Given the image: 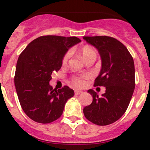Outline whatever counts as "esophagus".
Returning a JSON list of instances; mask_svg holds the SVG:
<instances>
[{"label": "esophagus", "mask_w": 150, "mask_h": 150, "mask_svg": "<svg viewBox=\"0 0 150 150\" xmlns=\"http://www.w3.org/2000/svg\"><path fill=\"white\" fill-rule=\"evenodd\" d=\"M81 93H83V91H78V90L75 91V95H79V94Z\"/></svg>", "instance_id": "34e87169"}]
</instances>
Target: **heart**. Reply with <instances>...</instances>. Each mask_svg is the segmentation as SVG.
Wrapping results in <instances>:
<instances>
[{
  "label": "heart",
  "instance_id": "1",
  "mask_svg": "<svg viewBox=\"0 0 150 150\" xmlns=\"http://www.w3.org/2000/svg\"><path fill=\"white\" fill-rule=\"evenodd\" d=\"M80 53H81L82 56H83V59L85 61L87 59H88V58H91V57H95L96 58L97 56L96 52L95 51L94 49H92L90 46H84L81 50V51H80ZM71 54H72V51L68 50L64 55L63 59H62V64H66L67 63L69 59L71 58ZM90 75L88 74L75 75V76H73L72 78H71V82H72V84L75 87L81 88V87H83L86 85V79H88Z\"/></svg>",
  "mask_w": 150,
  "mask_h": 150
}]
</instances>
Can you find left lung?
<instances>
[{"instance_id":"1","label":"left lung","mask_w":150,"mask_h":150,"mask_svg":"<svg viewBox=\"0 0 150 150\" xmlns=\"http://www.w3.org/2000/svg\"><path fill=\"white\" fill-rule=\"evenodd\" d=\"M98 50L101 58V70L94 86L106 87L105 93L98 97L96 91L88 90L93 100L83 109L85 117L98 125H107L124 114L135 88L133 58L124 44L108 36L83 37Z\"/></svg>"}]
</instances>
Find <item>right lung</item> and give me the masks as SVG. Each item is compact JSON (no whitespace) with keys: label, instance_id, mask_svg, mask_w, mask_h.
Returning a JSON list of instances; mask_svg holds the SVG:
<instances>
[{"label":"right lung","instance_id":"1","mask_svg":"<svg viewBox=\"0 0 150 150\" xmlns=\"http://www.w3.org/2000/svg\"><path fill=\"white\" fill-rule=\"evenodd\" d=\"M79 42L76 37L41 36L31 41L18 57L16 90L22 110L34 122L46 124L58 120L66 102L74 95L67 86L53 89L50 81L52 72L62 67L64 55Z\"/></svg>","mask_w":150,"mask_h":150}]
</instances>
